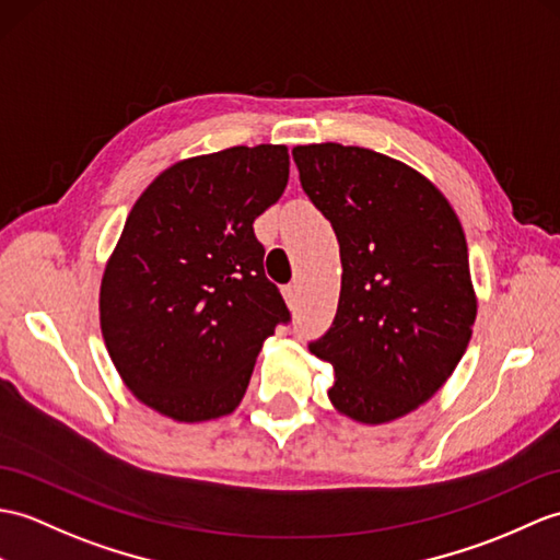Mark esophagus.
I'll return each mask as SVG.
<instances>
[{"label": "esophagus", "instance_id": "34e87169", "mask_svg": "<svg viewBox=\"0 0 560 560\" xmlns=\"http://www.w3.org/2000/svg\"><path fill=\"white\" fill-rule=\"evenodd\" d=\"M281 293H283V298H285V303H289V305L293 307L295 301H298V285H295V283H285L283 289H281Z\"/></svg>", "mask_w": 560, "mask_h": 560}]
</instances>
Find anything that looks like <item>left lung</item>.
Masks as SVG:
<instances>
[{"instance_id": "1", "label": "left lung", "mask_w": 560, "mask_h": 560, "mask_svg": "<svg viewBox=\"0 0 560 560\" xmlns=\"http://www.w3.org/2000/svg\"><path fill=\"white\" fill-rule=\"evenodd\" d=\"M293 162L343 267L336 317L310 353L331 362L329 398L348 418H402L470 343L477 301L460 221L424 176L374 150L298 145Z\"/></svg>"}]
</instances>
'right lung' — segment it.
Instances as JSON below:
<instances>
[{"label": "right lung", "instance_id": "obj_1", "mask_svg": "<svg viewBox=\"0 0 560 560\" xmlns=\"http://www.w3.org/2000/svg\"><path fill=\"white\" fill-rule=\"evenodd\" d=\"M283 145L178 162L140 195L104 269L100 324L126 386L178 422L236 410L255 358L291 322L253 221L289 184Z\"/></svg>", "mask_w": 560, "mask_h": 560}]
</instances>
